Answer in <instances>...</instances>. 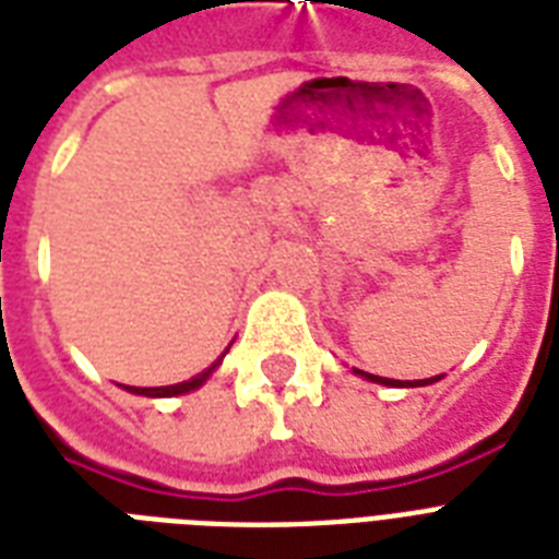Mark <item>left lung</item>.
I'll use <instances>...</instances> for the list:
<instances>
[{
	"instance_id": "left-lung-1",
	"label": "left lung",
	"mask_w": 559,
	"mask_h": 559,
	"mask_svg": "<svg viewBox=\"0 0 559 559\" xmlns=\"http://www.w3.org/2000/svg\"><path fill=\"white\" fill-rule=\"evenodd\" d=\"M357 373L359 377H366V380H371V382H380V385H429V382H435V380H441V377H429V380H389V377H377V373H368V371H359L357 368Z\"/></svg>"
}]
</instances>
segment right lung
Returning a JSON list of instances; mask_svg holds the SVG:
<instances>
[{
    "mask_svg": "<svg viewBox=\"0 0 559 559\" xmlns=\"http://www.w3.org/2000/svg\"><path fill=\"white\" fill-rule=\"evenodd\" d=\"M217 366H219V359L211 368H205L202 373H197V377H191V380H186V382H177V385H159V389H135V385H127V391H133V394H144V397H177V394H186V391L200 389L202 382L209 380V373L214 371Z\"/></svg>",
    "mask_w": 559,
    "mask_h": 559,
    "instance_id": "obj_1",
    "label": "right lung"
}]
</instances>
